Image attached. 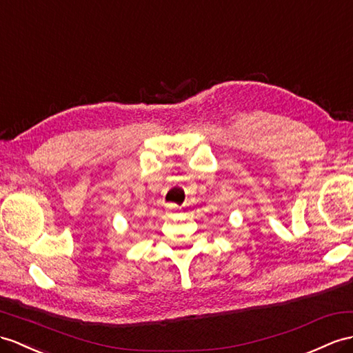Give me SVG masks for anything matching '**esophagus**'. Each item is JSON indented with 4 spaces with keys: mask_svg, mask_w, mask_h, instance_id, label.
<instances>
[{
    "mask_svg": "<svg viewBox=\"0 0 353 353\" xmlns=\"http://www.w3.org/2000/svg\"><path fill=\"white\" fill-rule=\"evenodd\" d=\"M176 210H178V206H176V205H174V203H170V205H168V206H166V211H168L169 214H174V212H176Z\"/></svg>",
    "mask_w": 353,
    "mask_h": 353,
    "instance_id": "esophagus-1",
    "label": "esophagus"
}]
</instances>
